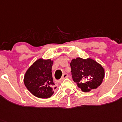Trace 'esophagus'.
Listing matches in <instances>:
<instances>
[{
	"instance_id": "1",
	"label": "esophagus",
	"mask_w": 122,
	"mask_h": 122,
	"mask_svg": "<svg viewBox=\"0 0 122 122\" xmlns=\"http://www.w3.org/2000/svg\"><path fill=\"white\" fill-rule=\"evenodd\" d=\"M68 77V74H67V73H64L63 74V76H62V78H61V80H63L64 79L66 78V77Z\"/></svg>"
}]
</instances>
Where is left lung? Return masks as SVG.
I'll return each instance as SVG.
<instances>
[{"label": "left lung", "instance_id": "obj_1", "mask_svg": "<svg viewBox=\"0 0 122 122\" xmlns=\"http://www.w3.org/2000/svg\"><path fill=\"white\" fill-rule=\"evenodd\" d=\"M72 79L84 92L97 88L102 84L105 71L95 60L77 58L70 63Z\"/></svg>", "mask_w": 122, "mask_h": 122}]
</instances>
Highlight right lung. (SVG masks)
<instances>
[{
    "label": "right lung",
    "instance_id": "add662e5",
    "mask_svg": "<svg viewBox=\"0 0 122 122\" xmlns=\"http://www.w3.org/2000/svg\"><path fill=\"white\" fill-rule=\"evenodd\" d=\"M53 61L50 59H37L26 71L24 76L25 86L36 97L50 98L56 89L52 77Z\"/></svg>",
    "mask_w": 122,
    "mask_h": 122
}]
</instances>
